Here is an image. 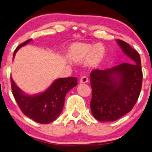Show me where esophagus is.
<instances>
[{"label":"esophagus","instance_id":"34e87169","mask_svg":"<svg viewBox=\"0 0 152 152\" xmlns=\"http://www.w3.org/2000/svg\"><path fill=\"white\" fill-rule=\"evenodd\" d=\"M88 81H89L88 78H87V76H81L80 80H79V82H80V84H85V83H87Z\"/></svg>","mask_w":152,"mask_h":152}]
</instances>
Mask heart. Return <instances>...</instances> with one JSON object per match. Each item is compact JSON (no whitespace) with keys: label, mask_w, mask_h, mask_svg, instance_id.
I'll use <instances>...</instances> for the list:
<instances>
[{"label":"heart","mask_w":152,"mask_h":152,"mask_svg":"<svg viewBox=\"0 0 152 152\" xmlns=\"http://www.w3.org/2000/svg\"><path fill=\"white\" fill-rule=\"evenodd\" d=\"M105 50L100 44L92 46L85 44H75L70 49V57L74 61H84L88 59L89 63L97 65L103 60Z\"/></svg>","instance_id":"heart-1"}]
</instances>
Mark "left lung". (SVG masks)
<instances>
[{"instance_id":"8db88e82","label":"left lung","mask_w":152,"mask_h":152,"mask_svg":"<svg viewBox=\"0 0 152 152\" xmlns=\"http://www.w3.org/2000/svg\"><path fill=\"white\" fill-rule=\"evenodd\" d=\"M116 42L130 63L95 69L90 73L91 111L100 122H114L130 112L141 90L143 72L139 54L122 40L117 39Z\"/></svg>"}]
</instances>
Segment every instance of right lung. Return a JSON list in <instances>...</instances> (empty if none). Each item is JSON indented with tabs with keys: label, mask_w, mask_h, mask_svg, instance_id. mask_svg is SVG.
Listing matches in <instances>:
<instances>
[{
	"label": "right lung",
	"mask_w": 152,
	"mask_h": 152,
	"mask_svg": "<svg viewBox=\"0 0 152 152\" xmlns=\"http://www.w3.org/2000/svg\"><path fill=\"white\" fill-rule=\"evenodd\" d=\"M31 41L32 39H29L18 46L14 51L13 58L20 48ZM11 83L13 95L22 113L35 122L49 124L60 116L65 95L70 89L77 85V79L68 77L56 79L47 90L33 95L24 93L16 85L12 78H11Z\"/></svg>",
	"instance_id": "obj_1"
}]
</instances>
